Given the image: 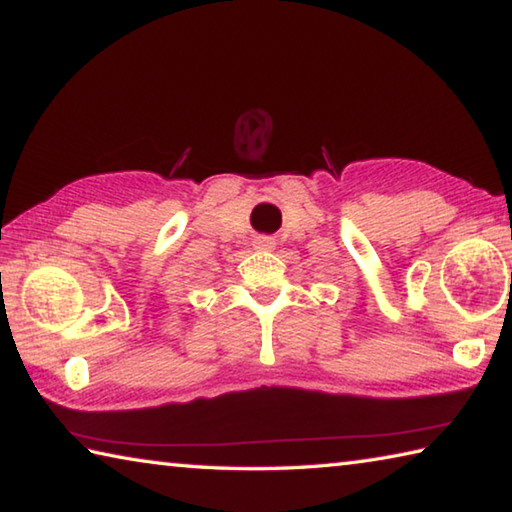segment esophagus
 I'll return each mask as SVG.
<instances>
[{
	"label": "esophagus",
	"instance_id": "1",
	"mask_svg": "<svg viewBox=\"0 0 512 512\" xmlns=\"http://www.w3.org/2000/svg\"><path fill=\"white\" fill-rule=\"evenodd\" d=\"M275 246V239L271 237H257L255 239V248L257 250H271Z\"/></svg>",
	"mask_w": 512,
	"mask_h": 512
}]
</instances>
